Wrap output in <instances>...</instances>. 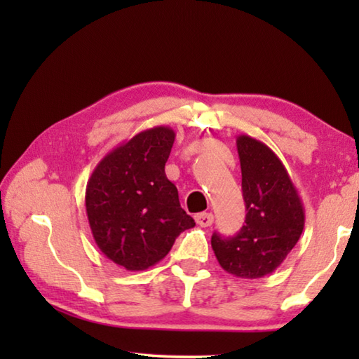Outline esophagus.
I'll use <instances>...</instances> for the list:
<instances>
[{"mask_svg":"<svg viewBox=\"0 0 359 359\" xmlns=\"http://www.w3.org/2000/svg\"><path fill=\"white\" fill-rule=\"evenodd\" d=\"M194 220H196L199 226L208 228L212 223H214V215H212L210 212H201V214H198L196 217H194Z\"/></svg>","mask_w":359,"mask_h":359,"instance_id":"esophagus-1","label":"esophagus"}]
</instances>
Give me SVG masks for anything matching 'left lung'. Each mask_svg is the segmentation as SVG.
<instances>
[{"label": "left lung", "instance_id": "1", "mask_svg": "<svg viewBox=\"0 0 359 359\" xmlns=\"http://www.w3.org/2000/svg\"><path fill=\"white\" fill-rule=\"evenodd\" d=\"M245 201V224L234 238L212 234V248L228 274L261 278L274 272L299 241L306 214L291 180L274 151L247 135L238 136Z\"/></svg>", "mask_w": 359, "mask_h": 359}]
</instances>
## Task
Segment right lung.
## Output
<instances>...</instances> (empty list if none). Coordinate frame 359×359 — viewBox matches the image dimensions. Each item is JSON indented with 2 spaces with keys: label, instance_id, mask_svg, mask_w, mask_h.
<instances>
[{
  "label": "right lung",
  "instance_id": "add662e5",
  "mask_svg": "<svg viewBox=\"0 0 359 359\" xmlns=\"http://www.w3.org/2000/svg\"><path fill=\"white\" fill-rule=\"evenodd\" d=\"M175 133L155 126L102 158L88 179L85 208L100 250L126 271L155 266L194 220L180 208L165 165Z\"/></svg>",
  "mask_w": 359,
  "mask_h": 359
}]
</instances>
